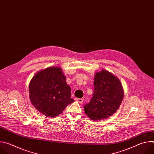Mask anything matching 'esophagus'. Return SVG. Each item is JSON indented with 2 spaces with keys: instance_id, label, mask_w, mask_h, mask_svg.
Here are the masks:
<instances>
[{
  "instance_id": "1",
  "label": "esophagus",
  "mask_w": 154,
  "mask_h": 154,
  "mask_svg": "<svg viewBox=\"0 0 154 154\" xmlns=\"http://www.w3.org/2000/svg\"><path fill=\"white\" fill-rule=\"evenodd\" d=\"M75 100L79 102V103H82L83 102V99H79V98H75Z\"/></svg>"
}]
</instances>
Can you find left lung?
I'll return each mask as SVG.
<instances>
[{
  "mask_svg": "<svg viewBox=\"0 0 154 154\" xmlns=\"http://www.w3.org/2000/svg\"><path fill=\"white\" fill-rule=\"evenodd\" d=\"M94 85L93 97L83 108L91 119L100 121L118 110L124 97V90L119 79L103 69L96 73Z\"/></svg>",
  "mask_w": 154,
  "mask_h": 154,
  "instance_id": "1",
  "label": "left lung"
}]
</instances>
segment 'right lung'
Listing matches in <instances>:
<instances>
[{"label":"right lung","mask_w":154,"mask_h":154,"mask_svg":"<svg viewBox=\"0 0 154 154\" xmlns=\"http://www.w3.org/2000/svg\"><path fill=\"white\" fill-rule=\"evenodd\" d=\"M32 105L42 115L53 118L60 115L69 104L71 88L60 67H50L37 72L29 85Z\"/></svg>","instance_id":"add662e5"}]
</instances>
